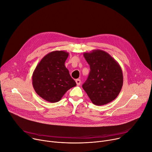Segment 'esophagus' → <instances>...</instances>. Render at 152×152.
<instances>
[{
    "instance_id": "34e87169",
    "label": "esophagus",
    "mask_w": 152,
    "mask_h": 152,
    "mask_svg": "<svg viewBox=\"0 0 152 152\" xmlns=\"http://www.w3.org/2000/svg\"><path fill=\"white\" fill-rule=\"evenodd\" d=\"M75 81H76V83H77V85L78 86L81 84V80H80V79H77V80H75Z\"/></svg>"
}]
</instances>
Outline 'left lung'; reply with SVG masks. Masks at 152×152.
<instances>
[{
	"label": "left lung",
	"mask_w": 152,
	"mask_h": 152,
	"mask_svg": "<svg viewBox=\"0 0 152 152\" xmlns=\"http://www.w3.org/2000/svg\"><path fill=\"white\" fill-rule=\"evenodd\" d=\"M90 66L88 79L82 87L92 103L104 105L118 96L123 85L122 69L114 58L102 50L83 53Z\"/></svg>",
	"instance_id": "8db88e82"
}]
</instances>
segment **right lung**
<instances>
[{
  "mask_svg": "<svg viewBox=\"0 0 152 152\" xmlns=\"http://www.w3.org/2000/svg\"><path fill=\"white\" fill-rule=\"evenodd\" d=\"M69 53L53 51L44 56L37 66L32 75L33 88L44 100L55 103L65 93L77 85L64 63Z\"/></svg>",
  "mask_w": 152,
  "mask_h": 152,
  "instance_id": "add662e5",
  "label": "right lung"
}]
</instances>
